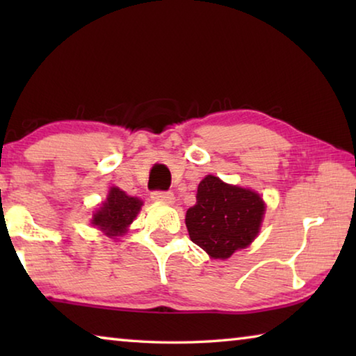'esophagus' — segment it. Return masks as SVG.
Wrapping results in <instances>:
<instances>
[{
    "label": "esophagus",
    "mask_w": 356,
    "mask_h": 356,
    "mask_svg": "<svg viewBox=\"0 0 356 356\" xmlns=\"http://www.w3.org/2000/svg\"><path fill=\"white\" fill-rule=\"evenodd\" d=\"M154 201H159V202H165V204H172L174 202V195L170 191H152V195H150Z\"/></svg>",
    "instance_id": "obj_1"
}]
</instances>
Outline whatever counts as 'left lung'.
Listing matches in <instances>:
<instances>
[{
    "mask_svg": "<svg viewBox=\"0 0 356 356\" xmlns=\"http://www.w3.org/2000/svg\"><path fill=\"white\" fill-rule=\"evenodd\" d=\"M265 212L257 193L207 176L197 186L196 204L186 210L185 225L193 243L213 259H227L256 238Z\"/></svg>",
    "mask_w": 356,
    "mask_h": 356,
    "instance_id": "obj_1",
    "label": "left lung"
}]
</instances>
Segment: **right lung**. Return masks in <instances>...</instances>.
Wrapping results in <instances>:
<instances>
[{
	"mask_svg": "<svg viewBox=\"0 0 356 356\" xmlns=\"http://www.w3.org/2000/svg\"><path fill=\"white\" fill-rule=\"evenodd\" d=\"M141 206L143 202L138 197L127 196L114 186L108 193L104 207L94 215L92 225L105 231L108 237H119L127 231V226L135 220Z\"/></svg>",
	"mask_w": 356,
	"mask_h": 356,
	"instance_id": "obj_1",
	"label": "right lung"
}]
</instances>
